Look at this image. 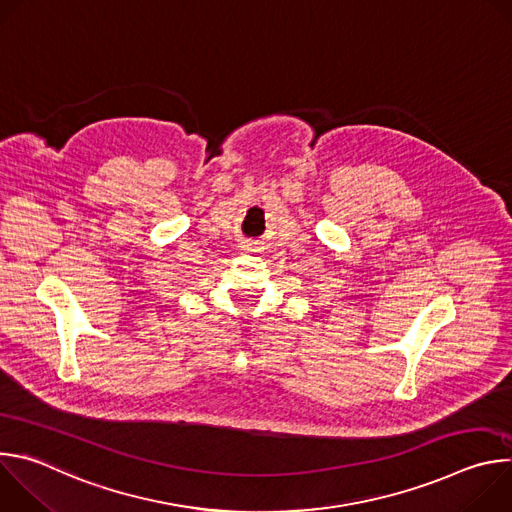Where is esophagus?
Instances as JSON below:
<instances>
[{
  "label": "esophagus",
  "instance_id": "1",
  "mask_svg": "<svg viewBox=\"0 0 512 512\" xmlns=\"http://www.w3.org/2000/svg\"><path fill=\"white\" fill-rule=\"evenodd\" d=\"M245 251H255V249H253L251 245H247V247H245Z\"/></svg>",
  "mask_w": 512,
  "mask_h": 512
}]
</instances>
